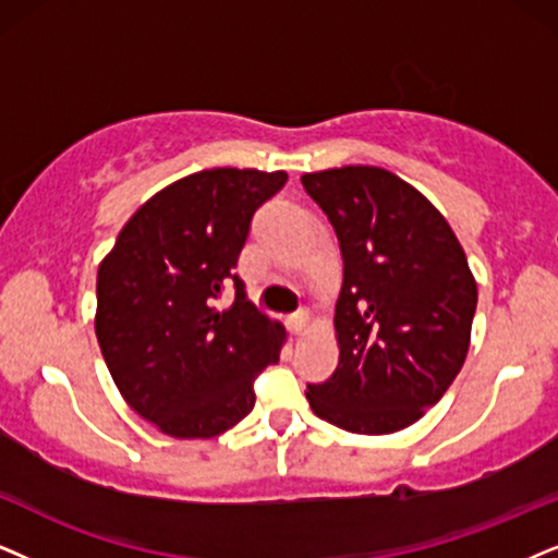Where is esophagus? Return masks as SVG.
Listing matches in <instances>:
<instances>
[{
  "label": "esophagus",
  "mask_w": 558,
  "mask_h": 558,
  "mask_svg": "<svg viewBox=\"0 0 558 558\" xmlns=\"http://www.w3.org/2000/svg\"><path fill=\"white\" fill-rule=\"evenodd\" d=\"M306 327H308V314L303 312V308H301V312H295L291 319H288V329H291V335H295V337L303 335Z\"/></svg>",
  "instance_id": "1"
}]
</instances>
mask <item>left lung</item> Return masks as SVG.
Here are the masks:
<instances>
[{
	"instance_id": "left-lung-1",
	"label": "left lung",
	"mask_w": 558,
	"mask_h": 558,
	"mask_svg": "<svg viewBox=\"0 0 558 558\" xmlns=\"http://www.w3.org/2000/svg\"><path fill=\"white\" fill-rule=\"evenodd\" d=\"M342 252L335 308L340 363L308 384L316 417L389 435L442 399L466 361L476 280L453 229L420 190L380 167L308 172Z\"/></svg>"
}]
</instances>
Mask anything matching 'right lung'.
<instances>
[{"label":"right lung","instance_id":"1","mask_svg":"<svg viewBox=\"0 0 558 558\" xmlns=\"http://www.w3.org/2000/svg\"><path fill=\"white\" fill-rule=\"evenodd\" d=\"M286 172L216 167L141 206L97 270L95 331L118 391L165 435L216 437L255 407L286 329L246 301L234 272L255 210ZM235 303L218 313L222 288Z\"/></svg>","mask_w":558,"mask_h":558}]
</instances>
